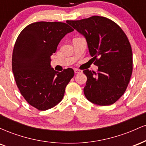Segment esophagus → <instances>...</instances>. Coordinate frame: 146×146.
I'll list each match as a JSON object with an SVG mask.
<instances>
[{"label":"esophagus","mask_w":146,"mask_h":146,"mask_svg":"<svg viewBox=\"0 0 146 146\" xmlns=\"http://www.w3.org/2000/svg\"><path fill=\"white\" fill-rule=\"evenodd\" d=\"M74 71H75V73H80V72H81L80 71V70L78 69V68H75V69L74 70Z\"/></svg>","instance_id":"1"}]
</instances>
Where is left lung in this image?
I'll return each instance as SVG.
<instances>
[{
	"label": "left lung",
	"mask_w": 146,
	"mask_h": 146,
	"mask_svg": "<svg viewBox=\"0 0 146 146\" xmlns=\"http://www.w3.org/2000/svg\"><path fill=\"white\" fill-rule=\"evenodd\" d=\"M66 23L85 37L98 66V73L83 71L87 77L86 99L100 106L113 104L125 93L132 73V51L126 35L115 22L102 16Z\"/></svg>",
	"instance_id": "obj_1"
}]
</instances>
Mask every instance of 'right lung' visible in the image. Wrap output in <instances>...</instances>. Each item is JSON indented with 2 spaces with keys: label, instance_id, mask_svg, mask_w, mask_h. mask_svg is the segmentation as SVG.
I'll list each match as a JSON object with an SVG mask.
<instances>
[{
  "label": "right lung",
  "instance_id": "1",
  "mask_svg": "<svg viewBox=\"0 0 146 146\" xmlns=\"http://www.w3.org/2000/svg\"><path fill=\"white\" fill-rule=\"evenodd\" d=\"M73 31L64 23L38 22L27 26L16 40L12 54L15 81L25 100L38 110L60 103L74 75L71 68L58 72L50 64L60 40Z\"/></svg>",
  "mask_w": 146,
  "mask_h": 146
}]
</instances>
